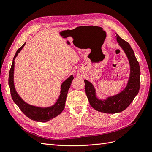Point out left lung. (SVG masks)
<instances>
[{"label": "left lung", "instance_id": "8db88e82", "mask_svg": "<svg viewBox=\"0 0 152 152\" xmlns=\"http://www.w3.org/2000/svg\"><path fill=\"white\" fill-rule=\"evenodd\" d=\"M117 41L126 54L130 65V74L127 86L120 93L105 99H100L96 96V91L93 84L84 80L86 93L91 106L96 110L106 113L121 112L132 103L140 90V68L134 53L127 42L121 39L116 34Z\"/></svg>", "mask_w": 152, "mask_h": 152}]
</instances>
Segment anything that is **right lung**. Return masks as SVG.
Returning <instances> with one entry per match:
<instances>
[{"mask_svg": "<svg viewBox=\"0 0 152 152\" xmlns=\"http://www.w3.org/2000/svg\"><path fill=\"white\" fill-rule=\"evenodd\" d=\"M25 45V42L20 49H18L15 56H14L12 65L10 71V75H9V86H10V87L11 97L12 98V100L14 101V102L18 105V107L20 108L21 111L27 117H28L31 120L34 121L45 122L58 116V115L62 112L64 108H65L67 93L69 88L70 87L72 82L73 79V75H71L68 79L63 82V83L61 85V90L59 97L53 105L48 107H36V106L27 103L20 97V96L17 93L15 86V83H14L15 60L18 54L20 53Z\"/></svg>", "mask_w": 152, "mask_h": 152, "instance_id": "right-lung-1", "label": "right lung"}]
</instances>
